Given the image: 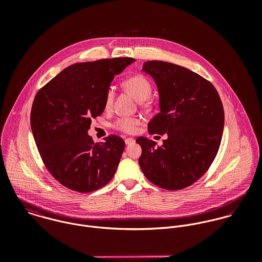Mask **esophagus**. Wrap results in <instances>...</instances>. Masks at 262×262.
<instances>
[{
    "label": "esophagus",
    "instance_id": "obj_1",
    "mask_svg": "<svg viewBox=\"0 0 262 262\" xmlns=\"http://www.w3.org/2000/svg\"><path fill=\"white\" fill-rule=\"evenodd\" d=\"M134 142H135V140H134L133 138H126V139H125V143H126L127 145L132 144V143H134Z\"/></svg>",
    "mask_w": 262,
    "mask_h": 262
}]
</instances>
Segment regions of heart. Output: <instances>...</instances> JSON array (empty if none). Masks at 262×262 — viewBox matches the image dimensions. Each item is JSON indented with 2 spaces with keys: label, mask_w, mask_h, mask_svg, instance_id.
<instances>
[{
  "label": "heart",
  "mask_w": 262,
  "mask_h": 262,
  "mask_svg": "<svg viewBox=\"0 0 262 262\" xmlns=\"http://www.w3.org/2000/svg\"><path fill=\"white\" fill-rule=\"evenodd\" d=\"M125 89L134 97L138 102L147 100L152 92V84L149 79L143 75H134L128 77L124 81ZM115 99V89L109 86L105 95V109L110 110L112 108ZM140 124V119L137 117H121L115 123L114 127L124 133H134Z\"/></svg>",
  "instance_id": "1"
}]
</instances>
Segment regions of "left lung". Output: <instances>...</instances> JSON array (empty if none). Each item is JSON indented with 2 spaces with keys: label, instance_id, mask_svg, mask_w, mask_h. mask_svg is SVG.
Segmentation results:
<instances>
[{
  "label": "left lung",
  "instance_id": "obj_1",
  "mask_svg": "<svg viewBox=\"0 0 262 262\" xmlns=\"http://www.w3.org/2000/svg\"><path fill=\"white\" fill-rule=\"evenodd\" d=\"M142 71L155 80L160 112L148 123L150 134H167L161 146L138 137L139 165L152 184L179 190L209 169L221 144L224 109L215 86L184 67L150 60Z\"/></svg>",
  "mask_w": 262,
  "mask_h": 262
}]
</instances>
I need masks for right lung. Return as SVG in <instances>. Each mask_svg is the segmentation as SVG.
<instances>
[{"instance_id":"add662e5","label":"right lung","mask_w":262,"mask_h":262,"mask_svg":"<svg viewBox=\"0 0 262 262\" xmlns=\"http://www.w3.org/2000/svg\"><path fill=\"white\" fill-rule=\"evenodd\" d=\"M134 61L118 57L75 63L38 91L30 116L32 133L43 163L62 186L91 192L112 180L125 141L110 135L95 143L88 130L92 119L105 110L114 76Z\"/></svg>"}]
</instances>
